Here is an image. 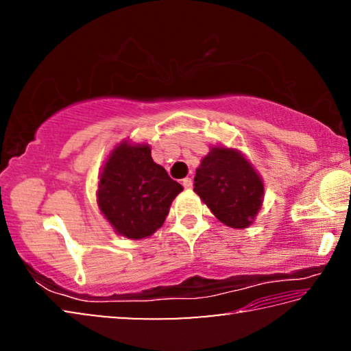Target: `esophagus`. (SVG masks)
<instances>
[{
  "mask_svg": "<svg viewBox=\"0 0 351 351\" xmlns=\"http://www.w3.org/2000/svg\"><path fill=\"white\" fill-rule=\"evenodd\" d=\"M182 186H184V189L190 190V189L193 187V181L190 180V178H184V180H182Z\"/></svg>",
  "mask_w": 351,
  "mask_h": 351,
  "instance_id": "34e87169",
  "label": "esophagus"
}]
</instances>
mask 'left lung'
Here are the masks:
<instances>
[{
  "instance_id": "1",
  "label": "left lung",
  "mask_w": 351,
  "mask_h": 351,
  "mask_svg": "<svg viewBox=\"0 0 351 351\" xmlns=\"http://www.w3.org/2000/svg\"><path fill=\"white\" fill-rule=\"evenodd\" d=\"M193 192L223 224L246 229L263 204L265 184L237 148L215 145L201 159Z\"/></svg>"
}]
</instances>
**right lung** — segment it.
Returning <instances> with one entry per match:
<instances>
[{
  "mask_svg": "<svg viewBox=\"0 0 351 351\" xmlns=\"http://www.w3.org/2000/svg\"><path fill=\"white\" fill-rule=\"evenodd\" d=\"M181 192V184L153 161L150 145L123 139L102 165L96 195L100 213L117 235L142 240L161 228Z\"/></svg>",
  "mask_w": 351,
  "mask_h": 351,
  "instance_id": "right-lung-1",
  "label": "right lung"
}]
</instances>
